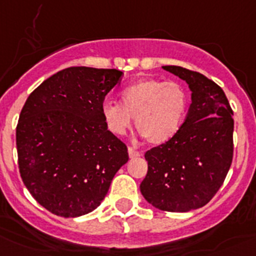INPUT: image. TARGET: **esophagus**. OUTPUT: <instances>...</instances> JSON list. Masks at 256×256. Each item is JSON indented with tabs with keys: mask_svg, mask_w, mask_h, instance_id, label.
<instances>
[{
	"mask_svg": "<svg viewBox=\"0 0 256 256\" xmlns=\"http://www.w3.org/2000/svg\"><path fill=\"white\" fill-rule=\"evenodd\" d=\"M128 153H130V158L140 157V152H138V150H136L134 148H132V147L128 148Z\"/></svg>",
	"mask_w": 256,
	"mask_h": 256,
	"instance_id": "esophagus-1",
	"label": "esophagus"
}]
</instances>
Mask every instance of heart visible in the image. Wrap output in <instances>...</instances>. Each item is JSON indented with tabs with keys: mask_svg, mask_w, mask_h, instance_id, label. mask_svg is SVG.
Returning a JSON list of instances; mask_svg holds the SVG:
<instances>
[{
	"mask_svg": "<svg viewBox=\"0 0 256 256\" xmlns=\"http://www.w3.org/2000/svg\"><path fill=\"white\" fill-rule=\"evenodd\" d=\"M120 104L106 102L102 106L104 123L112 134L122 137L132 126L150 144H163L181 130L188 109V94L180 82L140 79L124 88Z\"/></svg>",
	"mask_w": 256,
	"mask_h": 256,
	"instance_id": "obj_1",
	"label": "heart"
}]
</instances>
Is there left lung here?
Returning a JSON list of instances; mask_svg holds the SVG:
<instances>
[{"instance_id":"8db88e82","label":"left lung","mask_w":256,"mask_h":256,"mask_svg":"<svg viewBox=\"0 0 256 256\" xmlns=\"http://www.w3.org/2000/svg\"><path fill=\"white\" fill-rule=\"evenodd\" d=\"M163 69L188 84L192 103L178 133L146 152L140 192L156 208L187 212L205 206L224 184L232 162L234 113L224 90L205 75Z\"/></svg>"}]
</instances>
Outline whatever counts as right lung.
<instances>
[{
    "mask_svg": "<svg viewBox=\"0 0 256 256\" xmlns=\"http://www.w3.org/2000/svg\"><path fill=\"white\" fill-rule=\"evenodd\" d=\"M116 69L72 66L28 96L16 128L18 168L41 206L62 218L96 210L130 160L104 123L102 106L120 80Z\"/></svg>",
    "mask_w": 256,
    "mask_h": 256,
    "instance_id": "right-lung-1",
    "label": "right lung"
}]
</instances>
